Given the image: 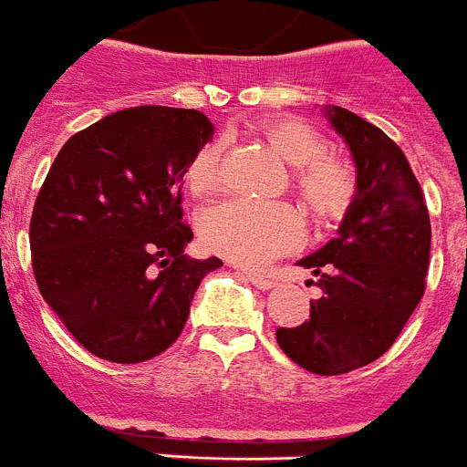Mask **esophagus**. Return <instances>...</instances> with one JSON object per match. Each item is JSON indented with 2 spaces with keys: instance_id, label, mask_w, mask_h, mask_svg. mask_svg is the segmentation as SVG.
Masks as SVG:
<instances>
[{
  "instance_id": "1",
  "label": "esophagus",
  "mask_w": 467,
  "mask_h": 467,
  "mask_svg": "<svg viewBox=\"0 0 467 467\" xmlns=\"http://www.w3.org/2000/svg\"><path fill=\"white\" fill-rule=\"evenodd\" d=\"M243 276L248 278V281L253 283V285H257V288H260V290H269V288H274V285H276V281H274L272 276H265V274L243 272Z\"/></svg>"
}]
</instances>
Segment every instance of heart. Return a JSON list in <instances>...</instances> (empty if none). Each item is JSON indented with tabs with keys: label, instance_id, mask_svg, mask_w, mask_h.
I'll use <instances>...</instances> for the list:
<instances>
[{
	"label": "heart",
	"instance_id": "heart-1",
	"mask_svg": "<svg viewBox=\"0 0 467 467\" xmlns=\"http://www.w3.org/2000/svg\"><path fill=\"white\" fill-rule=\"evenodd\" d=\"M269 149L290 165V189L317 222L328 224L349 213L357 198V172L342 155L324 150L314 127L293 118L265 119L260 127ZM219 146L205 143L186 167V189L207 195L217 189ZM302 236V217L285 202L253 205L226 201L205 210L201 238L207 250L238 265H262L290 250Z\"/></svg>",
	"mask_w": 467,
	"mask_h": 467
}]
</instances>
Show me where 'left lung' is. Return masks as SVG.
Returning a JSON list of instances; mask_svg holds the SVG:
<instances>
[{"instance_id": "1", "label": "left lung", "mask_w": 467, "mask_h": 467, "mask_svg": "<svg viewBox=\"0 0 467 467\" xmlns=\"http://www.w3.org/2000/svg\"><path fill=\"white\" fill-rule=\"evenodd\" d=\"M357 167V198L337 236L297 265L318 276L321 297L278 348L302 368L340 376L376 361L400 337L425 293L430 214L404 150L340 106L326 109Z\"/></svg>"}]
</instances>
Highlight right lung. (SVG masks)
Instances as JSON below:
<instances>
[{
  "instance_id": "add662e5",
  "label": "right lung",
  "mask_w": 467,
  "mask_h": 467,
  "mask_svg": "<svg viewBox=\"0 0 467 467\" xmlns=\"http://www.w3.org/2000/svg\"><path fill=\"white\" fill-rule=\"evenodd\" d=\"M201 110L137 106L58 150L30 219L37 288L75 340L113 364L165 352L219 257L191 260L182 222L191 158L213 139Z\"/></svg>"
}]
</instances>
